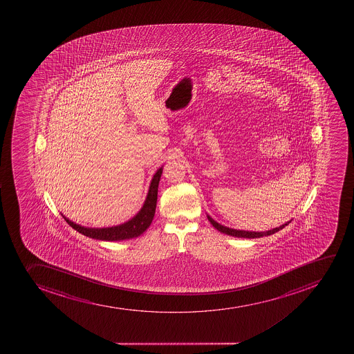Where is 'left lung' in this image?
Returning <instances> with one entry per match:
<instances>
[{
	"label": "left lung",
	"mask_w": 354,
	"mask_h": 354,
	"mask_svg": "<svg viewBox=\"0 0 354 354\" xmlns=\"http://www.w3.org/2000/svg\"><path fill=\"white\" fill-rule=\"evenodd\" d=\"M207 219L210 221L212 226L214 228H217L218 231L224 233V234L231 235V236H235V238H245V239H256L262 238V236H268V235L274 234L276 232L283 230L286 225L290 224V221H287L286 224H283L279 227L272 228L269 231L264 232H252V231H243V230H234V228L226 227L224 225L219 224L217 221H214L212 218L207 214Z\"/></svg>",
	"instance_id": "obj_1"
}]
</instances>
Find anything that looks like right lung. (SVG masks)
Listing matches in <instances>:
<instances>
[{
  "instance_id": "right-lung-1",
  "label": "right lung",
  "mask_w": 354,
  "mask_h": 354,
  "mask_svg": "<svg viewBox=\"0 0 354 354\" xmlns=\"http://www.w3.org/2000/svg\"><path fill=\"white\" fill-rule=\"evenodd\" d=\"M161 173H162V166L158 168L157 171L154 173L153 178L151 180L150 187H149L147 198L144 201L143 207H140V210L131 219L123 224L116 225L112 227H85V226L76 224L71 219H68L64 214H62V217L68 224L71 225V227L75 228L81 234L88 236V238L95 239V240L121 241V240H127V239L137 238L147 231L153 221L154 212H156V207H157L158 186L160 181Z\"/></svg>"
}]
</instances>
